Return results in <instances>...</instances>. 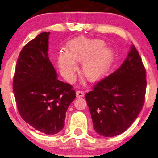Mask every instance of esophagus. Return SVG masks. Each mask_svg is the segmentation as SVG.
I'll use <instances>...</instances> for the list:
<instances>
[{"instance_id":"obj_1","label":"esophagus","mask_w":158,"mask_h":158,"mask_svg":"<svg viewBox=\"0 0 158 158\" xmlns=\"http://www.w3.org/2000/svg\"><path fill=\"white\" fill-rule=\"evenodd\" d=\"M76 97L77 98H82L84 97V93L81 91H76Z\"/></svg>"}]
</instances>
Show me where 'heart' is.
I'll return each mask as SVG.
<instances>
[{"label": "heart", "mask_w": 158, "mask_h": 158, "mask_svg": "<svg viewBox=\"0 0 158 158\" xmlns=\"http://www.w3.org/2000/svg\"><path fill=\"white\" fill-rule=\"evenodd\" d=\"M99 39H87L80 37L67 44V52H60L58 64L61 74L67 79L73 77L77 69V62H82L83 75L89 81L95 82L103 77L112 64L114 52L105 46Z\"/></svg>", "instance_id": "b5f03b06"}]
</instances>
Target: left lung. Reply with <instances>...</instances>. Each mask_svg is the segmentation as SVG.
I'll list each match as a JSON object with an SVG mask.
<instances>
[{
  "label": "left lung",
  "instance_id": "left-lung-1",
  "mask_svg": "<svg viewBox=\"0 0 158 158\" xmlns=\"http://www.w3.org/2000/svg\"><path fill=\"white\" fill-rule=\"evenodd\" d=\"M146 88V69L132 45L121 66L85 94L96 132L111 137L126 131L144 106Z\"/></svg>",
  "mask_w": 158,
  "mask_h": 158
}]
</instances>
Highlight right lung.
I'll use <instances>...</instances> for the list:
<instances>
[{
	"instance_id": "add662e5",
	"label": "right lung",
	"mask_w": 158,
	"mask_h": 158,
	"mask_svg": "<svg viewBox=\"0 0 158 158\" xmlns=\"http://www.w3.org/2000/svg\"><path fill=\"white\" fill-rule=\"evenodd\" d=\"M49 34H39L22 49L13 91L22 119L38 131L53 135L64 128L67 108L76 96L71 85L57 79L48 55Z\"/></svg>"
}]
</instances>
